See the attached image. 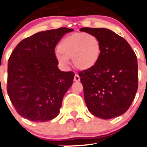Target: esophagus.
Instances as JSON below:
<instances>
[{
  "instance_id": "34e87169",
  "label": "esophagus",
  "mask_w": 147,
  "mask_h": 147,
  "mask_svg": "<svg viewBox=\"0 0 147 147\" xmlns=\"http://www.w3.org/2000/svg\"><path fill=\"white\" fill-rule=\"evenodd\" d=\"M80 76L78 75V74H75V76H74V81H76V82H78V81H80Z\"/></svg>"
}]
</instances>
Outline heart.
<instances>
[{
    "mask_svg": "<svg viewBox=\"0 0 147 147\" xmlns=\"http://www.w3.org/2000/svg\"><path fill=\"white\" fill-rule=\"evenodd\" d=\"M56 57L61 66L66 67L72 59L80 70H88L96 66L101 55V44L96 35L89 33H74L59 44Z\"/></svg>",
    "mask_w": 147,
    "mask_h": 147,
    "instance_id": "1",
    "label": "heart"
}]
</instances>
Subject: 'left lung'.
<instances>
[{
  "label": "left lung",
  "mask_w": 147,
  "mask_h": 147,
  "mask_svg": "<svg viewBox=\"0 0 147 147\" xmlns=\"http://www.w3.org/2000/svg\"><path fill=\"white\" fill-rule=\"evenodd\" d=\"M96 35L101 55L96 66L79 72L89 111L104 119L118 117L129 109L138 88V65L127 42L112 30L81 28Z\"/></svg>",
  "instance_id": "obj_1"
}]
</instances>
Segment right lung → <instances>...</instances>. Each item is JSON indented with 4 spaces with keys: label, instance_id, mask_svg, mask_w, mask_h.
<instances>
[{
    "label": "right lung",
    "instance_id": "right-lung-1",
    "mask_svg": "<svg viewBox=\"0 0 147 147\" xmlns=\"http://www.w3.org/2000/svg\"><path fill=\"white\" fill-rule=\"evenodd\" d=\"M60 28L24 39L7 63V91L18 114L33 122H45L59 113L65 93L73 84V71H61L54 49L66 33Z\"/></svg>",
    "mask_w": 147,
    "mask_h": 147
}]
</instances>
